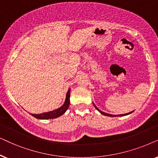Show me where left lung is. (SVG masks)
I'll use <instances>...</instances> for the list:
<instances>
[{"label":"left lung","mask_w":158,"mask_h":158,"mask_svg":"<svg viewBox=\"0 0 158 158\" xmlns=\"http://www.w3.org/2000/svg\"><path fill=\"white\" fill-rule=\"evenodd\" d=\"M93 105H94V108H95L97 110H98L99 112H100L101 114H102V115H107V116H110V117H116V116H124V115H129V114H131V113H133V111H131V112H129V113H125V114H120V115H112V114H108V113H104V112H102V111H101L100 109L99 108H98L96 107V106L95 105H94V103L93 102Z\"/></svg>","instance_id":"8db88e82"}]
</instances>
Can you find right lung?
I'll use <instances>...</instances> for the list:
<instances>
[{"instance_id":"right-lung-1","label":"right lung","mask_w":158,"mask_h":158,"mask_svg":"<svg viewBox=\"0 0 158 158\" xmlns=\"http://www.w3.org/2000/svg\"><path fill=\"white\" fill-rule=\"evenodd\" d=\"M70 92L71 89H69L67 92L66 99H65L64 103L63 104L60 108H58L56 110H53L52 111H49V112H45L43 113H40V114H35V113H31V115L33 117L36 118L38 119H51V118H56L62 115L69 108V104H70Z\"/></svg>"}]
</instances>
